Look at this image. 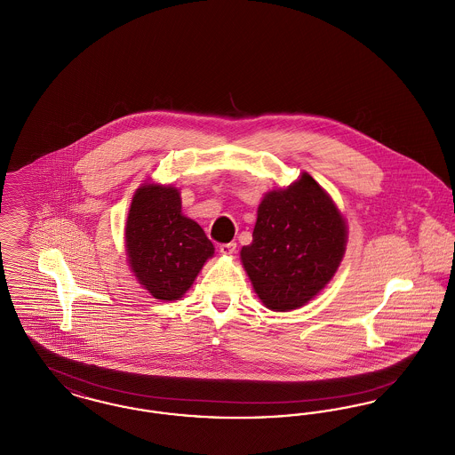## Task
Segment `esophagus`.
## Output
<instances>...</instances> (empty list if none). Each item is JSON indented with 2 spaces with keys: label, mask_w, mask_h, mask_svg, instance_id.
Instances as JSON below:
<instances>
[{
  "label": "esophagus",
  "mask_w": 455,
  "mask_h": 455,
  "mask_svg": "<svg viewBox=\"0 0 455 455\" xmlns=\"http://www.w3.org/2000/svg\"><path fill=\"white\" fill-rule=\"evenodd\" d=\"M220 252L221 254H234L237 251V243L235 242H227V243H220Z\"/></svg>",
  "instance_id": "esophagus-1"
}]
</instances>
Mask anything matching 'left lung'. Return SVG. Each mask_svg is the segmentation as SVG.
Returning <instances> with one entry per match:
<instances>
[{
  "label": "left lung",
  "instance_id": "1",
  "mask_svg": "<svg viewBox=\"0 0 455 455\" xmlns=\"http://www.w3.org/2000/svg\"><path fill=\"white\" fill-rule=\"evenodd\" d=\"M347 225L332 199L308 175L264 196L252 243L242 264L262 303L293 310L314 299L334 276L345 254Z\"/></svg>",
  "mask_w": 455,
  "mask_h": 455
}]
</instances>
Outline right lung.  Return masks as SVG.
Returning <instances> with one entry per match:
<instances>
[{
	"instance_id": "1",
	"label": "right lung",
	"mask_w": 455,
	"mask_h": 455,
	"mask_svg": "<svg viewBox=\"0 0 455 455\" xmlns=\"http://www.w3.org/2000/svg\"><path fill=\"white\" fill-rule=\"evenodd\" d=\"M126 247L132 273L155 299L177 300L195 282L215 247L195 220L180 213L171 186H141L131 203Z\"/></svg>"
}]
</instances>
